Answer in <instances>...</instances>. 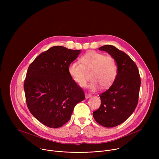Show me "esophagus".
Here are the masks:
<instances>
[{"label": "esophagus", "mask_w": 159, "mask_h": 159, "mask_svg": "<svg viewBox=\"0 0 159 159\" xmlns=\"http://www.w3.org/2000/svg\"><path fill=\"white\" fill-rule=\"evenodd\" d=\"M85 98H86V99H88V98L91 97V95L89 94H87V93H85Z\"/></svg>", "instance_id": "esophagus-1"}]
</instances>
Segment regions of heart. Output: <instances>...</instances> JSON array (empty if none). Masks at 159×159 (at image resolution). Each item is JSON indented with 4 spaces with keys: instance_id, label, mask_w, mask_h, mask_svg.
Returning <instances> with one entry per match:
<instances>
[{
    "instance_id": "b5f03b06",
    "label": "heart",
    "mask_w": 159,
    "mask_h": 159,
    "mask_svg": "<svg viewBox=\"0 0 159 159\" xmlns=\"http://www.w3.org/2000/svg\"><path fill=\"white\" fill-rule=\"evenodd\" d=\"M80 63L74 61L68 67V72L72 80L80 86H84L87 81L85 72L90 71L91 81L87 88L90 91H96L99 85L102 89L111 87L118 74V66L115 59L111 55L90 51L80 58Z\"/></svg>"
}]
</instances>
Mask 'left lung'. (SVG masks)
<instances>
[{
    "label": "left lung",
    "instance_id": "1",
    "mask_svg": "<svg viewBox=\"0 0 159 159\" xmlns=\"http://www.w3.org/2000/svg\"><path fill=\"white\" fill-rule=\"evenodd\" d=\"M99 50L115 59L118 74L109 89L99 95L101 104L93 112V116L99 125L112 128L125 121L134 112L139 101L141 80L137 65L125 52L112 45H104Z\"/></svg>",
    "mask_w": 159,
    "mask_h": 159
}]
</instances>
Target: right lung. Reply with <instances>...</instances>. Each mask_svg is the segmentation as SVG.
I'll list each match as a JSON object with an SVG mask.
<instances>
[{
    "mask_svg": "<svg viewBox=\"0 0 159 159\" xmlns=\"http://www.w3.org/2000/svg\"><path fill=\"white\" fill-rule=\"evenodd\" d=\"M80 50L55 46L30 64L24 89L33 116L50 128L62 126L70 119L75 105L84 100L82 88L71 78L68 67Z\"/></svg>",
    "mask_w": 159,
    "mask_h": 159,
    "instance_id": "1",
    "label": "right lung"
}]
</instances>
